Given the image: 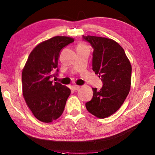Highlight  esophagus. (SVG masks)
Returning <instances> with one entry per match:
<instances>
[{
    "label": "esophagus",
    "mask_w": 155,
    "mask_h": 155,
    "mask_svg": "<svg viewBox=\"0 0 155 155\" xmlns=\"http://www.w3.org/2000/svg\"><path fill=\"white\" fill-rule=\"evenodd\" d=\"M79 88H80V86H78V85H73L74 91H78V90H79Z\"/></svg>",
    "instance_id": "esophagus-1"
}]
</instances>
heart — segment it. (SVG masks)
<instances>
[{
	"mask_svg": "<svg viewBox=\"0 0 155 155\" xmlns=\"http://www.w3.org/2000/svg\"><path fill=\"white\" fill-rule=\"evenodd\" d=\"M78 47H85V46L83 45V44H79V45H78Z\"/></svg>",
	"mask_w": 155,
	"mask_h": 155,
	"instance_id": "b5f03b06",
	"label": "heart"
}]
</instances>
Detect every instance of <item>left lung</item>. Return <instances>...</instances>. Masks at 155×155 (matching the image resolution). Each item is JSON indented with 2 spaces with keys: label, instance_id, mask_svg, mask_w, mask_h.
Here are the masks:
<instances>
[{
  "label": "left lung",
  "instance_id": "left-lung-1",
  "mask_svg": "<svg viewBox=\"0 0 155 155\" xmlns=\"http://www.w3.org/2000/svg\"><path fill=\"white\" fill-rule=\"evenodd\" d=\"M93 48L92 70L103 82L98 91L92 87L87 111L98 118L109 117L120 108L131 87V65L120 45L109 38L83 35Z\"/></svg>",
  "mask_w": 155,
  "mask_h": 155
}]
</instances>
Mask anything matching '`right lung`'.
<instances>
[{
	"label": "right lung",
	"instance_id": "right-lung-1",
	"mask_svg": "<svg viewBox=\"0 0 155 155\" xmlns=\"http://www.w3.org/2000/svg\"><path fill=\"white\" fill-rule=\"evenodd\" d=\"M74 41L66 36H55L36 46L22 71L23 96L34 116L43 122H51L63 113L70 89L58 82L53 84L60 51ZM58 71V70H57Z\"/></svg>",
	"mask_w": 155,
	"mask_h": 155
}]
</instances>
